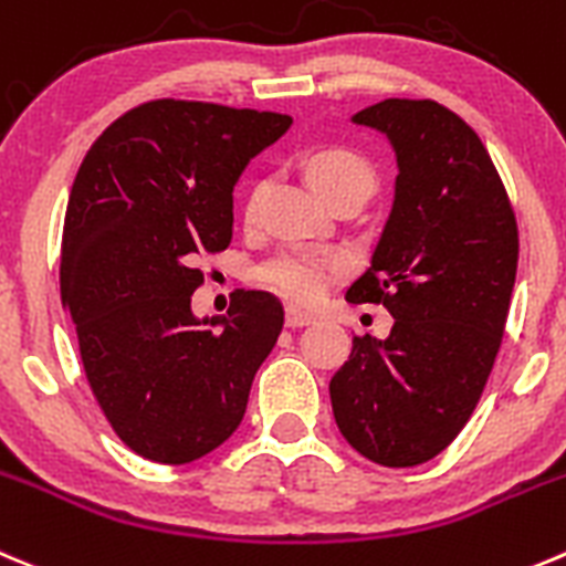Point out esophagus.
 <instances>
[{
  "label": "esophagus",
  "instance_id": "34e87169",
  "mask_svg": "<svg viewBox=\"0 0 566 566\" xmlns=\"http://www.w3.org/2000/svg\"><path fill=\"white\" fill-rule=\"evenodd\" d=\"M312 321H315V315H310V312L301 310V306L287 304V310H284V323H287L290 328L306 326V323H312Z\"/></svg>",
  "mask_w": 566,
  "mask_h": 566
}]
</instances>
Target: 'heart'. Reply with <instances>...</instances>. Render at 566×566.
<instances>
[{
	"mask_svg": "<svg viewBox=\"0 0 566 566\" xmlns=\"http://www.w3.org/2000/svg\"><path fill=\"white\" fill-rule=\"evenodd\" d=\"M306 174H310L312 185L321 190L326 199L343 193H356L367 199L376 185V168L370 166L365 155L345 146H328V149H317L306 160ZM256 196H251L249 212H254ZM345 271V262L337 254H326V251H282L273 256L265 268L260 271L262 282L268 287L279 290V293L290 295L298 301H315L317 295L326 290L332 279H337Z\"/></svg>",
	"mask_w": 566,
	"mask_h": 566,
	"instance_id": "obj_1",
	"label": "heart"
}]
</instances>
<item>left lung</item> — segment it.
Masks as SVG:
<instances>
[{"label": "left lung", "instance_id": "1", "mask_svg": "<svg viewBox=\"0 0 566 566\" xmlns=\"http://www.w3.org/2000/svg\"><path fill=\"white\" fill-rule=\"evenodd\" d=\"M350 120L387 137L398 177L350 304H384V339L354 337L328 384L354 451L415 468L446 451L486 387L517 276V221L481 137L442 104L384 98Z\"/></svg>", "mask_w": 566, "mask_h": 566}]
</instances>
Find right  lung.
<instances>
[{
  "instance_id": "add662e5",
  "label": "right lung",
  "mask_w": 566,
  "mask_h": 566,
  "mask_svg": "<svg viewBox=\"0 0 566 566\" xmlns=\"http://www.w3.org/2000/svg\"><path fill=\"white\" fill-rule=\"evenodd\" d=\"M293 118L157 98L96 137L63 223L60 295L87 384L137 457L188 464L245 415L251 381L284 310L240 290L227 315L199 317L196 260L232 240L234 185Z\"/></svg>"
}]
</instances>
